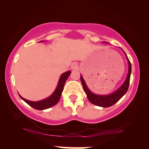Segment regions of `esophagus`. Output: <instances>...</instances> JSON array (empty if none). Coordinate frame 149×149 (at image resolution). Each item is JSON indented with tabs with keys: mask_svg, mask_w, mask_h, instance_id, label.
<instances>
[{
	"mask_svg": "<svg viewBox=\"0 0 149 149\" xmlns=\"http://www.w3.org/2000/svg\"><path fill=\"white\" fill-rule=\"evenodd\" d=\"M77 68H78V64H77L76 63H73V64H71V69H76Z\"/></svg>",
	"mask_w": 149,
	"mask_h": 149,
	"instance_id": "1",
	"label": "esophagus"
}]
</instances>
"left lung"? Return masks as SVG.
Wrapping results in <instances>:
<instances>
[{"label": "left lung", "mask_w": 149, "mask_h": 149, "mask_svg": "<svg viewBox=\"0 0 149 149\" xmlns=\"http://www.w3.org/2000/svg\"><path fill=\"white\" fill-rule=\"evenodd\" d=\"M126 57H127L128 64H129V69H128V73L126 80H125L123 84L121 85L120 88L118 89L116 91L113 92L112 94L108 95H99L93 94L92 92L89 90V88L87 86L86 83H85L84 79H83V76L80 75V81H81L82 85H83L84 91L87 95V97L91 102L92 104H95L96 106L102 107H109L111 106H113L115 104L116 102H118L120 99L122 98L123 95L126 93L129 88L130 85V74L132 71V66L131 63L128 59L127 54H125Z\"/></svg>", "instance_id": "obj_1"}]
</instances>
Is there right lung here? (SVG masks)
Segmentation results:
<instances>
[{
    "instance_id": "obj_1",
    "label": "right lung",
    "mask_w": 149,
    "mask_h": 149,
    "mask_svg": "<svg viewBox=\"0 0 149 149\" xmlns=\"http://www.w3.org/2000/svg\"><path fill=\"white\" fill-rule=\"evenodd\" d=\"M70 74H71V71H66V72L61 74L60 78H59L56 90L53 92L52 95H51L50 96L45 99V100L38 101V102H32V101L26 100V99L23 98L20 95L19 97L24 101L26 103H27L31 107H33V109H37V110H44V109H49V108L53 107V106H54L58 103L61 97V92L63 91V88H64L66 80L69 78Z\"/></svg>"
}]
</instances>
